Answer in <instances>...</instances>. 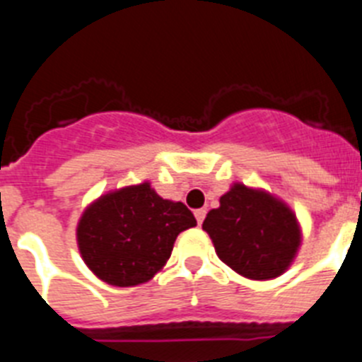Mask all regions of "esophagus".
Masks as SVG:
<instances>
[{
  "mask_svg": "<svg viewBox=\"0 0 362 362\" xmlns=\"http://www.w3.org/2000/svg\"><path fill=\"white\" fill-rule=\"evenodd\" d=\"M204 216H206V210L201 209V210H196V219H197V225H201L204 221Z\"/></svg>",
  "mask_w": 362,
  "mask_h": 362,
  "instance_id": "esophagus-1",
  "label": "esophagus"
}]
</instances>
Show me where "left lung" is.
Masks as SVG:
<instances>
[{"instance_id": "obj_1", "label": "left lung", "mask_w": 362, "mask_h": 362, "mask_svg": "<svg viewBox=\"0 0 362 362\" xmlns=\"http://www.w3.org/2000/svg\"><path fill=\"white\" fill-rule=\"evenodd\" d=\"M206 214L203 230L219 259L248 279L281 276L296 257L300 232L292 210L279 199L245 185H233Z\"/></svg>"}]
</instances>
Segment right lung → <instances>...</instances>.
Instances as JSON below:
<instances>
[{"mask_svg":"<svg viewBox=\"0 0 362 362\" xmlns=\"http://www.w3.org/2000/svg\"><path fill=\"white\" fill-rule=\"evenodd\" d=\"M196 225L183 203L163 199L148 183H141L90 204L79 219L78 245L83 261L99 279L136 286L161 270L175 238Z\"/></svg>","mask_w":362,"mask_h":362,"instance_id":"obj_1","label":"right lung"}]
</instances>
